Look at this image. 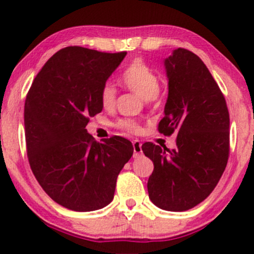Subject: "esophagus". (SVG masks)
Returning a JSON list of instances; mask_svg holds the SVG:
<instances>
[{
	"label": "esophagus",
	"instance_id": "1",
	"mask_svg": "<svg viewBox=\"0 0 254 254\" xmlns=\"http://www.w3.org/2000/svg\"><path fill=\"white\" fill-rule=\"evenodd\" d=\"M133 147V157H139L142 155V143L139 141H133L132 142Z\"/></svg>",
	"mask_w": 254,
	"mask_h": 254
}]
</instances>
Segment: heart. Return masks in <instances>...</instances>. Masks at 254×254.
Segmentation results:
<instances>
[{
    "label": "heart",
    "mask_w": 254,
    "mask_h": 254,
    "mask_svg": "<svg viewBox=\"0 0 254 254\" xmlns=\"http://www.w3.org/2000/svg\"><path fill=\"white\" fill-rule=\"evenodd\" d=\"M122 82L130 92L145 100L156 98L160 90V80L156 72L142 61H133L122 74ZM117 100V89L112 83H105L100 92V101L104 109L111 110L115 107ZM118 129L131 133H139L142 127L138 122L132 119H119L116 123Z\"/></svg>",
    "instance_id": "heart-1"
}]
</instances>
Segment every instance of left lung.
I'll return each instance as SVG.
<instances>
[{
    "label": "left lung",
    "instance_id": "1",
    "mask_svg": "<svg viewBox=\"0 0 254 254\" xmlns=\"http://www.w3.org/2000/svg\"><path fill=\"white\" fill-rule=\"evenodd\" d=\"M168 99L160 133L177 132V148L145 142L154 162L148 180L151 202L168 211H185L211 193L229 157V112L226 99L205 64L179 48L165 61Z\"/></svg>",
    "mask_w": 254,
    "mask_h": 254
}]
</instances>
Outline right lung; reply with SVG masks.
Listing matches in <instances>:
<instances>
[{"label":"right lung","mask_w":254,"mask_h":254,"mask_svg":"<svg viewBox=\"0 0 254 254\" xmlns=\"http://www.w3.org/2000/svg\"><path fill=\"white\" fill-rule=\"evenodd\" d=\"M127 52L68 46L37 74L26 95L25 138L31 170L55 202L93 211L113 199L117 177L132 156L129 139L99 143L86 130L100 113V92Z\"/></svg>","instance_id":"obj_1"}]
</instances>
